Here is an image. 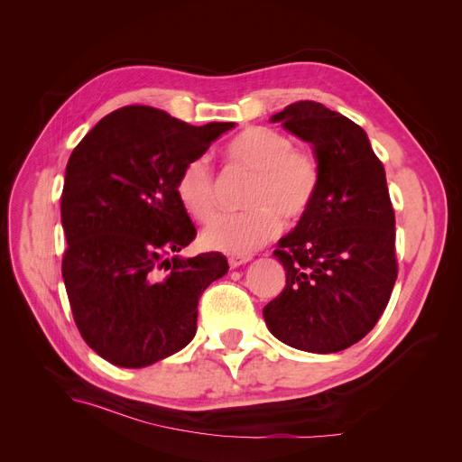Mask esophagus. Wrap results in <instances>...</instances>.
Here are the masks:
<instances>
[{
	"instance_id": "esophagus-1",
	"label": "esophagus",
	"mask_w": 462,
	"mask_h": 462,
	"mask_svg": "<svg viewBox=\"0 0 462 462\" xmlns=\"http://www.w3.org/2000/svg\"><path fill=\"white\" fill-rule=\"evenodd\" d=\"M253 260V254H231L229 258H227V262H229V268H241V265H245L246 262H250Z\"/></svg>"
}]
</instances>
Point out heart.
Masks as SVG:
<instances>
[{"mask_svg": "<svg viewBox=\"0 0 462 462\" xmlns=\"http://www.w3.org/2000/svg\"><path fill=\"white\" fill-rule=\"evenodd\" d=\"M291 138L273 127H246L226 146L236 170L254 175L248 187L245 214L217 216L204 227L200 241L209 250L250 254L282 231V217L297 223L314 200L318 163L310 153L292 148ZM177 200L197 221L216 214V179L206 156L189 162L177 177Z\"/></svg>", "mask_w": 462, "mask_h": 462, "instance_id": "obj_1", "label": "heart"}]
</instances>
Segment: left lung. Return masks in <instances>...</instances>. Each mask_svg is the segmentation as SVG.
<instances>
[{"label": "left lung", "instance_id": "1", "mask_svg": "<svg viewBox=\"0 0 462 462\" xmlns=\"http://www.w3.org/2000/svg\"><path fill=\"white\" fill-rule=\"evenodd\" d=\"M270 121L312 144L319 179L309 212L273 250L287 285L263 306L265 326L299 351L339 353L372 331L397 279L385 170L366 131L324 104H291Z\"/></svg>", "mask_w": 462, "mask_h": 462}]
</instances>
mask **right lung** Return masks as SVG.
I'll list each match as a JSON object with an SVG mask.
<instances>
[{
  "mask_svg": "<svg viewBox=\"0 0 462 462\" xmlns=\"http://www.w3.org/2000/svg\"><path fill=\"white\" fill-rule=\"evenodd\" d=\"M233 127H192L162 109L127 106L97 123L69 158L63 282L82 339L111 365L144 368L185 348L202 292L227 273L219 253L179 254L197 229L175 185L183 167Z\"/></svg>",
  "mask_w": 462,
  "mask_h": 462,
  "instance_id": "add662e5",
  "label": "right lung"
}]
</instances>
